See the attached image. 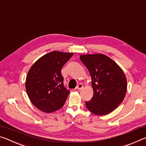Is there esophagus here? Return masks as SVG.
<instances>
[{
  "label": "esophagus",
  "instance_id": "esophagus-1",
  "mask_svg": "<svg viewBox=\"0 0 146 146\" xmlns=\"http://www.w3.org/2000/svg\"><path fill=\"white\" fill-rule=\"evenodd\" d=\"M83 85H82V84H78L77 85V86H76V90H82V89L83 88Z\"/></svg>",
  "mask_w": 146,
  "mask_h": 146
}]
</instances>
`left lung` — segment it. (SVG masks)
<instances>
[{
  "label": "left lung",
  "mask_w": 146,
  "mask_h": 146,
  "mask_svg": "<svg viewBox=\"0 0 146 146\" xmlns=\"http://www.w3.org/2000/svg\"><path fill=\"white\" fill-rule=\"evenodd\" d=\"M82 62L88 68L92 80L93 97L86 102L90 111L104 115L113 111L124 99L127 80L118 64L103 54L82 55Z\"/></svg>",
  "instance_id": "obj_1"
}]
</instances>
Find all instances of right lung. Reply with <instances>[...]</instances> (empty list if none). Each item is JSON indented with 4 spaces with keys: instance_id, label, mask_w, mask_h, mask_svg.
<instances>
[{
    "instance_id": "right-lung-1",
    "label": "right lung",
    "mask_w": 146,
    "mask_h": 146,
    "mask_svg": "<svg viewBox=\"0 0 146 146\" xmlns=\"http://www.w3.org/2000/svg\"><path fill=\"white\" fill-rule=\"evenodd\" d=\"M72 53L54 51L36 60L29 70L26 89L29 100L38 110L52 113L64 106L70 91L64 86L61 73Z\"/></svg>"
}]
</instances>
